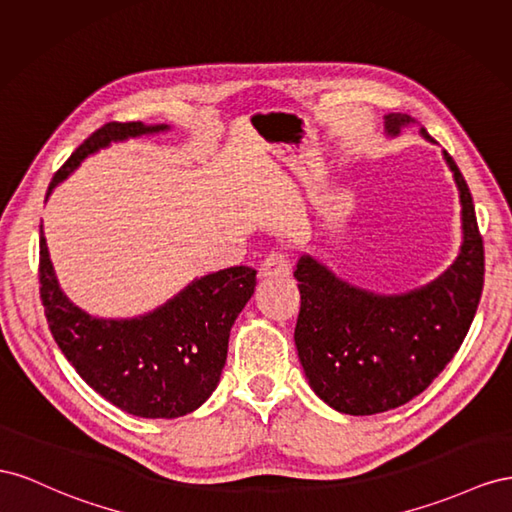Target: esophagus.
<instances>
[{"mask_svg": "<svg viewBox=\"0 0 512 512\" xmlns=\"http://www.w3.org/2000/svg\"><path fill=\"white\" fill-rule=\"evenodd\" d=\"M287 274H289V259L281 251H272L259 268L261 279H272V276H287Z\"/></svg>", "mask_w": 512, "mask_h": 512, "instance_id": "34e87169", "label": "esophagus"}]
</instances>
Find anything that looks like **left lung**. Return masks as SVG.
I'll return each mask as SVG.
<instances>
[{
    "label": "left lung",
    "mask_w": 512,
    "mask_h": 512,
    "mask_svg": "<svg viewBox=\"0 0 512 512\" xmlns=\"http://www.w3.org/2000/svg\"><path fill=\"white\" fill-rule=\"evenodd\" d=\"M410 115H386L390 135L412 124ZM422 137H433L422 130ZM463 206V246L452 268L405 296H375L339 281L313 257L294 276L300 289L296 347L311 388L334 410L369 416L394 410L427 390L459 352L485 285V246L474 201L452 156Z\"/></svg>",
    "instance_id": "obj_1"
}]
</instances>
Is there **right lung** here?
<instances>
[{
	"label": "right lung",
	"mask_w": 512,
	"mask_h": 512,
	"mask_svg": "<svg viewBox=\"0 0 512 512\" xmlns=\"http://www.w3.org/2000/svg\"><path fill=\"white\" fill-rule=\"evenodd\" d=\"M165 128L141 122L100 126L55 171L47 195L87 154ZM38 281L55 343L100 397L133 416L178 418L197 410L221 379L229 330L253 296L257 270H218L154 313L122 321L90 317L62 294L45 238H40Z\"/></svg>",
	"instance_id": "obj_1"
}]
</instances>
